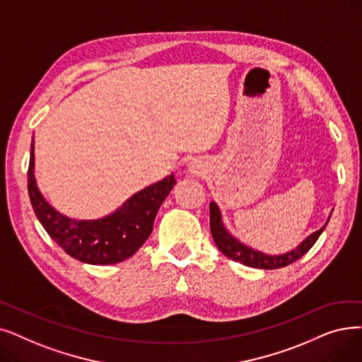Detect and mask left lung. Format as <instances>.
Segmentation results:
<instances>
[{"label":"left lung","mask_w":362,"mask_h":362,"mask_svg":"<svg viewBox=\"0 0 362 362\" xmlns=\"http://www.w3.org/2000/svg\"><path fill=\"white\" fill-rule=\"evenodd\" d=\"M327 223L320 230L309 235V237L300 245L296 247V250H291L286 255L269 256V255L260 253V251H257V250L250 248V247L241 244L237 238H233L222 223V214H220L217 204L210 202V230H211L213 240H214L217 248L222 251L226 257H229L235 262H240L245 266H250V268H257V269L286 268V266L291 264L293 262L298 260L303 255L308 253V251L312 248V245L315 244L317 240L320 238V235L325 229Z\"/></svg>","instance_id":"8db88e82"}]
</instances>
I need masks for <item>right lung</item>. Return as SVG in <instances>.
Returning a JSON list of instances; mask_svg holds the SVG:
<instances>
[{"instance_id":"obj_1","label":"right lung","mask_w":362,"mask_h":362,"mask_svg":"<svg viewBox=\"0 0 362 362\" xmlns=\"http://www.w3.org/2000/svg\"><path fill=\"white\" fill-rule=\"evenodd\" d=\"M34 142L30 145L28 192L30 204L53 241L66 253L88 264H114L132 257L144 245L153 220L176 179L173 175L134 194L103 218L75 220L56 211L40 194L34 176Z\"/></svg>"}]
</instances>
